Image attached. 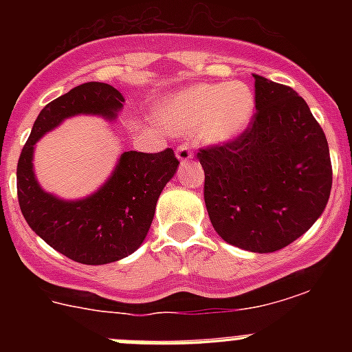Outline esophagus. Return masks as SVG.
Instances as JSON below:
<instances>
[{
	"label": "esophagus",
	"mask_w": 352,
	"mask_h": 352,
	"mask_svg": "<svg viewBox=\"0 0 352 352\" xmlns=\"http://www.w3.org/2000/svg\"><path fill=\"white\" fill-rule=\"evenodd\" d=\"M176 157H178L179 162H188L192 157H194V153H192V149L188 148V146L182 144L178 146V149H176Z\"/></svg>",
	"instance_id": "34e87169"
}]
</instances>
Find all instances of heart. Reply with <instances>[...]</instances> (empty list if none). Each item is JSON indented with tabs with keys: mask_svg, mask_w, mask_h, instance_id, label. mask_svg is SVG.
Instances as JSON below:
<instances>
[{
	"mask_svg": "<svg viewBox=\"0 0 352 352\" xmlns=\"http://www.w3.org/2000/svg\"><path fill=\"white\" fill-rule=\"evenodd\" d=\"M254 111L256 98L247 84H195L166 102L162 120L182 135L199 132L208 142H227L250 125Z\"/></svg>",
	"mask_w": 352,
	"mask_h": 352,
	"instance_id": "heart-1",
	"label": "heart"
}]
</instances>
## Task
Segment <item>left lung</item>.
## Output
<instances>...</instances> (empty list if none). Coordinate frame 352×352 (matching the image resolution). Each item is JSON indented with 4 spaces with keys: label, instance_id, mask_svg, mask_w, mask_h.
<instances>
[{
    "label": "left lung",
    "instance_id": "left-lung-1",
    "mask_svg": "<svg viewBox=\"0 0 352 352\" xmlns=\"http://www.w3.org/2000/svg\"><path fill=\"white\" fill-rule=\"evenodd\" d=\"M256 79V113L232 141L199 149L214 231L243 250H280L312 227L333 170L321 125L285 84Z\"/></svg>",
    "mask_w": 352,
    "mask_h": 352
}]
</instances>
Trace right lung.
Returning a JSON list of instances; mask_svg holds the SVG:
<instances>
[{
	"instance_id": "obj_1",
	"label": "right lung",
	"mask_w": 352,
	"mask_h": 352,
	"mask_svg": "<svg viewBox=\"0 0 352 352\" xmlns=\"http://www.w3.org/2000/svg\"><path fill=\"white\" fill-rule=\"evenodd\" d=\"M123 96L105 82L76 86L40 111L17 164V199L30 227L54 250L80 264H107L144 241L160 192L178 169L170 148L158 153L125 151L113 176L82 201H61L40 188L33 174V146L43 133L76 114L114 118Z\"/></svg>"
}]
</instances>
